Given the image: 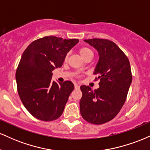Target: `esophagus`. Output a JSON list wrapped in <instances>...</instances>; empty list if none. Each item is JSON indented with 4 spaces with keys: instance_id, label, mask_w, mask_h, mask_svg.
Returning <instances> with one entry per match:
<instances>
[{
    "instance_id": "obj_1",
    "label": "esophagus",
    "mask_w": 150,
    "mask_h": 150,
    "mask_svg": "<svg viewBox=\"0 0 150 150\" xmlns=\"http://www.w3.org/2000/svg\"><path fill=\"white\" fill-rule=\"evenodd\" d=\"M75 89H79V88H80V86L77 85V84L75 83Z\"/></svg>"
}]
</instances>
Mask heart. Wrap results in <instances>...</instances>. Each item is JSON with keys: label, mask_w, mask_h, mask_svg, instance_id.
I'll list each match as a JSON object with an SVG mask.
<instances>
[{"label": "heart", "mask_w": 150, "mask_h": 150, "mask_svg": "<svg viewBox=\"0 0 150 150\" xmlns=\"http://www.w3.org/2000/svg\"><path fill=\"white\" fill-rule=\"evenodd\" d=\"M79 53H80L81 57L82 58H85L86 56H89V55H92L93 56V52L92 51V50L89 49V48L87 47H82V48H80V50H79ZM67 58H68V56L66 57V59Z\"/></svg>", "instance_id": "heart-1"}]
</instances>
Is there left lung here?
<instances>
[{"label": "left lung", "instance_id": "8db88e82", "mask_svg": "<svg viewBox=\"0 0 150 150\" xmlns=\"http://www.w3.org/2000/svg\"><path fill=\"white\" fill-rule=\"evenodd\" d=\"M97 51L99 61L94 74L99 80V87L92 90L82 85L80 113L92 124L99 125L112 120L124 104L132 82L130 62L114 42L108 39L84 40Z\"/></svg>", "mask_w": 150, "mask_h": 150}]
</instances>
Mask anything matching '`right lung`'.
<instances>
[{
  "instance_id": "obj_1",
  "label": "right lung",
  "mask_w": 150,
  "mask_h": 150,
  "mask_svg": "<svg viewBox=\"0 0 150 150\" xmlns=\"http://www.w3.org/2000/svg\"><path fill=\"white\" fill-rule=\"evenodd\" d=\"M78 42L77 39L44 37L31 43L22 53L15 75L18 94L37 119L51 121L63 113L74 85L70 81H52V71L61 68L67 53Z\"/></svg>"
}]
</instances>
